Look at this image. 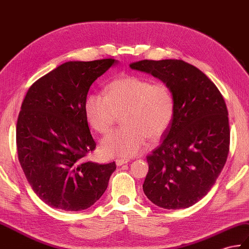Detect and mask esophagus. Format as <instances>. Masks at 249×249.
<instances>
[{
    "label": "esophagus",
    "instance_id": "esophagus-1",
    "mask_svg": "<svg viewBox=\"0 0 249 249\" xmlns=\"http://www.w3.org/2000/svg\"><path fill=\"white\" fill-rule=\"evenodd\" d=\"M127 162H128V160H127V159H124V158L115 159V163H117V165H118V166L123 165V164H125V163H127Z\"/></svg>",
    "mask_w": 249,
    "mask_h": 249
}]
</instances>
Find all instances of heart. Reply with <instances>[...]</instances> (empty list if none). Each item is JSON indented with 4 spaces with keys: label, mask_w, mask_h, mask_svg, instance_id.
<instances>
[{
    "label": "heart",
    "mask_w": 249,
    "mask_h": 249,
    "mask_svg": "<svg viewBox=\"0 0 249 249\" xmlns=\"http://www.w3.org/2000/svg\"><path fill=\"white\" fill-rule=\"evenodd\" d=\"M84 108L91 128L102 135L107 134L122 114L124 126L103 139L102 149L112 157H132L144 147L147 138L158 140L169 129L175 101L167 84L125 75L113 79L106 93H89Z\"/></svg>",
    "instance_id": "b5f03b06"
}]
</instances>
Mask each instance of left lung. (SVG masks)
<instances>
[{
    "instance_id": "8db88e82",
    "label": "left lung",
    "mask_w": 249,
    "mask_h": 249,
    "mask_svg": "<svg viewBox=\"0 0 249 249\" xmlns=\"http://www.w3.org/2000/svg\"><path fill=\"white\" fill-rule=\"evenodd\" d=\"M130 68L169 85L175 101L174 119L162 143L146 157L144 194L164 209L189 208L207 195L226 163V103L207 75L183 60L144 59Z\"/></svg>"
}]
</instances>
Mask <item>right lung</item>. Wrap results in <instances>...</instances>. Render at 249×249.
I'll list each match as a JSON object with an SVG mask.
<instances>
[{
  "mask_svg": "<svg viewBox=\"0 0 249 249\" xmlns=\"http://www.w3.org/2000/svg\"><path fill=\"white\" fill-rule=\"evenodd\" d=\"M112 58L69 61L36 80L23 100L17 122L18 159L40 199L55 209L80 211L105 192L114 162L85 161L94 151L85 115L90 86Z\"/></svg>",
  "mask_w": 249,
  "mask_h": 249,
  "instance_id": "right-lung-1",
  "label": "right lung"
}]
</instances>
